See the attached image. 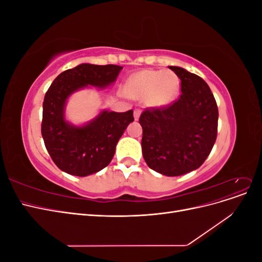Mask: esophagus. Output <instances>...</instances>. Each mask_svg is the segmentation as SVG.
Here are the masks:
<instances>
[{
  "mask_svg": "<svg viewBox=\"0 0 262 262\" xmlns=\"http://www.w3.org/2000/svg\"><path fill=\"white\" fill-rule=\"evenodd\" d=\"M140 115H141V109L140 108L134 109V119H136V120H138Z\"/></svg>",
  "mask_w": 262,
  "mask_h": 262,
  "instance_id": "1",
  "label": "esophagus"
}]
</instances>
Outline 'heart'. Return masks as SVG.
<instances>
[{
	"label": "heart",
	"mask_w": 262,
	"mask_h": 262,
	"mask_svg": "<svg viewBox=\"0 0 262 262\" xmlns=\"http://www.w3.org/2000/svg\"><path fill=\"white\" fill-rule=\"evenodd\" d=\"M178 89V78L171 71H141L131 76L125 85V92L130 97L146 99L150 106H164L172 101Z\"/></svg>",
	"instance_id": "b5f03b06"
}]
</instances>
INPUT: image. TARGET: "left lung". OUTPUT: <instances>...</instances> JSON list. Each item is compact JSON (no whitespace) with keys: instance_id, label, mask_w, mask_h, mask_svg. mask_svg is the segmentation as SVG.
<instances>
[{"instance_id":"8db88e82","label":"left lung","mask_w":262,"mask_h":262,"mask_svg":"<svg viewBox=\"0 0 262 262\" xmlns=\"http://www.w3.org/2000/svg\"><path fill=\"white\" fill-rule=\"evenodd\" d=\"M180 78V97L140 116L142 154L148 167L165 176H181L207 160L217 137L219 109L200 76L169 67Z\"/></svg>"}]
</instances>
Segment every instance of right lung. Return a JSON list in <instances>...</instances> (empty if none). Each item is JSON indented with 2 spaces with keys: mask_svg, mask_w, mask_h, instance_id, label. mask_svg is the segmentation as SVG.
Segmentation results:
<instances>
[{
  "mask_svg": "<svg viewBox=\"0 0 262 262\" xmlns=\"http://www.w3.org/2000/svg\"><path fill=\"white\" fill-rule=\"evenodd\" d=\"M122 67L83 63L59 74L45 95L41 134L47 150L58 167L70 175L85 177L112 162L116 145L134 120L133 110L101 112L84 126L64 120V105L73 92L87 85L106 87L116 81Z\"/></svg>",
  "mask_w": 262,
  "mask_h": 262,
  "instance_id": "add662e5",
  "label": "right lung"
}]
</instances>
